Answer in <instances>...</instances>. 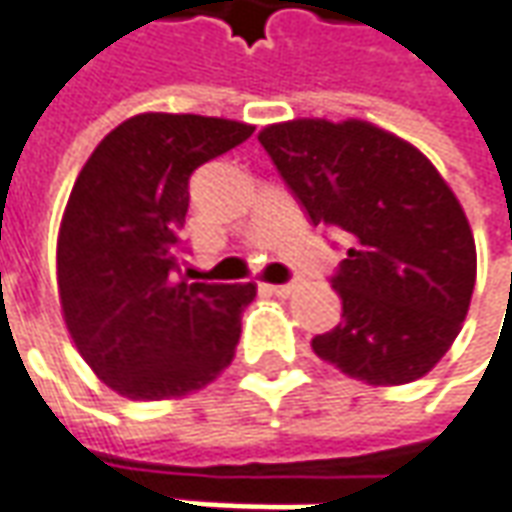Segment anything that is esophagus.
Wrapping results in <instances>:
<instances>
[{
	"mask_svg": "<svg viewBox=\"0 0 512 512\" xmlns=\"http://www.w3.org/2000/svg\"><path fill=\"white\" fill-rule=\"evenodd\" d=\"M269 291H272V294H277V297H291V294L297 291V283H283V286H269Z\"/></svg>",
	"mask_w": 512,
	"mask_h": 512,
	"instance_id": "obj_1",
	"label": "esophagus"
}]
</instances>
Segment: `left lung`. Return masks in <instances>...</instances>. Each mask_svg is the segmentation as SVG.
<instances>
[{
  "label": "left lung",
  "mask_w": 512,
  "mask_h": 512,
  "mask_svg": "<svg viewBox=\"0 0 512 512\" xmlns=\"http://www.w3.org/2000/svg\"><path fill=\"white\" fill-rule=\"evenodd\" d=\"M257 141L306 206L351 249L331 280L343 323L311 348L351 379L405 385L459 337L476 283L465 209L411 141L362 118H291Z\"/></svg>",
  "instance_id": "1"
}]
</instances>
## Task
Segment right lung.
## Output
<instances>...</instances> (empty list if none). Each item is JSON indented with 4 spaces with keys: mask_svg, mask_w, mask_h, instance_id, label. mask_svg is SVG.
I'll return each mask as SVG.
<instances>
[{
    "mask_svg": "<svg viewBox=\"0 0 512 512\" xmlns=\"http://www.w3.org/2000/svg\"><path fill=\"white\" fill-rule=\"evenodd\" d=\"M252 124L138 113L81 167L56 240L64 326L115 394L138 402L206 388L235 357L255 283H189L178 229L192 172L243 144Z\"/></svg>",
    "mask_w": 512,
    "mask_h": 512,
    "instance_id": "obj_1",
    "label": "right lung"
}]
</instances>
